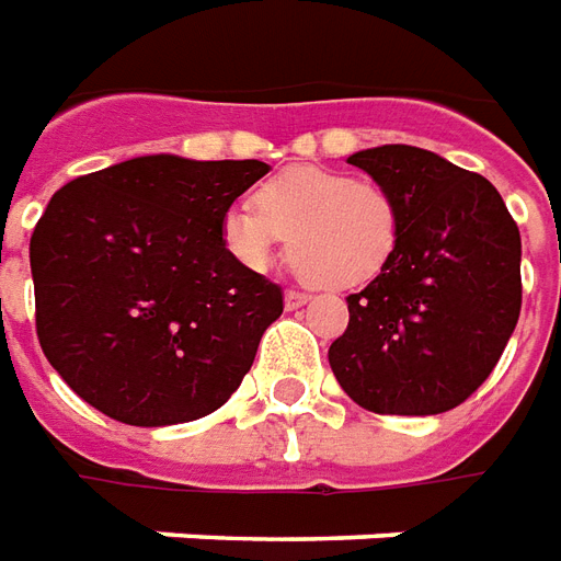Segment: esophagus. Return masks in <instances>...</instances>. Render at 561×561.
<instances>
[{"mask_svg":"<svg viewBox=\"0 0 561 561\" xmlns=\"http://www.w3.org/2000/svg\"><path fill=\"white\" fill-rule=\"evenodd\" d=\"M305 301H308V293H298V289H286V293H284V305H286V310H296V308H301V305H305Z\"/></svg>","mask_w":561,"mask_h":561,"instance_id":"obj_1","label":"esophagus"}]
</instances>
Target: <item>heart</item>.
Wrapping results in <instances>:
<instances>
[{
	"label": "heart",
	"mask_w": 561,
	"mask_h": 561,
	"mask_svg": "<svg viewBox=\"0 0 561 561\" xmlns=\"http://www.w3.org/2000/svg\"><path fill=\"white\" fill-rule=\"evenodd\" d=\"M398 196L370 179L325 167H289L256 187L253 206L230 208L220 220L227 251L260 272L277 241L305 277L325 289L370 284L398 251Z\"/></svg>",
	"instance_id": "1"
}]
</instances>
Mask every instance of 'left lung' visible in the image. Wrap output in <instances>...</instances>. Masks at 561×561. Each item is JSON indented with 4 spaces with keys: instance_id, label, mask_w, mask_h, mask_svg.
<instances>
[{
    "instance_id": "left-lung-1",
    "label": "left lung",
    "mask_w": 561,
    "mask_h": 561,
    "mask_svg": "<svg viewBox=\"0 0 561 561\" xmlns=\"http://www.w3.org/2000/svg\"><path fill=\"white\" fill-rule=\"evenodd\" d=\"M350 163L398 196L403 224L391 263L346 296L331 370L376 415L454 410L496 367L520 317V230L484 175L427 149L379 146Z\"/></svg>"
}]
</instances>
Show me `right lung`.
Here are the masks:
<instances>
[{"mask_svg": "<svg viewBox=\"0 0 561 561\" xmlns=\"http://www.w3.org/2000/svg\"><path fill=\"white\" fill-rule=\"evenodd\" d=\"M263 161L146 154L80 175L35 224V329L56 374L98 412L163 427L220 410L280 286L241 265L220 220Z\"/></svg>", "mask_w": 561, "mask_h": 561, "instance_id": "obj_1", "label": "right lung"}]
</instances>
